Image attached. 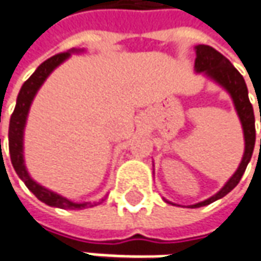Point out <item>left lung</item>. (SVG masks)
Instances as JSON below:
<instances>
[{
    "label": "left lung",
    "instance_id": "1",
    "mask_svg": "<svg viewBox=\"0 0 261 261\" xmlns=\"http://www.w3.org/2000/svg\"><path fill=\"white\" fill-rule=\"evenodd\" d=\"M196 71L197 72H204L205 75H208L216 83H219L220 86L224 87L227 90L234 107L237 110V114L240 117V121L243 125V133H244V141H246V147H244V154H243V160L240 166L237 168L233 177L226 182V186L221 190L214 194L213 197L207 198L201 203L190 205L191 208H197V207H203L219 200V198L224 197L230 191L234 189L242 180L243 174L246 171V167L249 164L251 154L254 150V143H256V127H254V113H253V106L249 100V91H247V86L246 81L243 79V75L236 70L234 65L228 61L223 54H220L217 49H214L210 45H204L200 44L196 47ZM261 123V116H260ZM260 150H261V138H260ZM168 203V201H167Z\"/></svg>",
    "mask_w": 261,
    "mask_h": 261
}]
</instances>
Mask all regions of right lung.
<instances>
[{
  "instance_id": "add662e5",
  "label": "right lung",
  "mask_w": 261,
  "mask_h": 261,
  "mask_svg": "<svg viewBox=\"0 0 261 261\" xmlns=\"http://www.w3.org/2000/svg\"><path fill=\"white\" fill-rule=\"evenodd\" d=\"M71 51L67 53H60L57 56L51 57L34 71V74L27 80L19 90L17 104L14 108L11 120H10V130H8V145H10V157L14 166V170L17 171L18 177L25 182L28 190L34 193V196L41 200L42 203L51 205V207H60V208H70V210H83L87 207H93L95 203H72L65 197H61L53 191L44 189L42 186L37 184L33 178L28 175L24 166V159H22V134H24V127H25L27 114L30 106L33 102L34 95L37 94L38 88L45 81V79L51 74V71L56 68L57 65L63 63L65 58H68Z\"/></svg>"
}]
</instances>
